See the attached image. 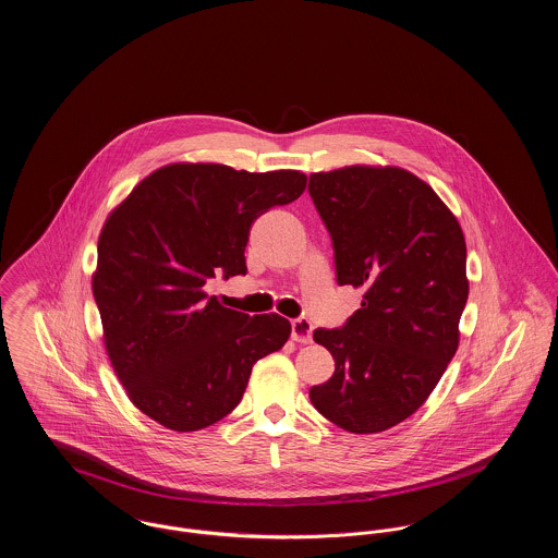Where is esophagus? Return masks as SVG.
<instances>
[{"label": "esophagus", "instance_id": "1", "mask_svg": "<svg viewBox=\"0 0 558 558\" xmlns=\"http://www.w3.org/2000/svg\"><path fill=\"white\" fill-rule=\"evenodd\" d=\"M311 332H313V324L306 317L292 319V339L296 343H308L311 341Z\"/></svg>", "mask_w": 558, "mask_h": 558}]
</instances>
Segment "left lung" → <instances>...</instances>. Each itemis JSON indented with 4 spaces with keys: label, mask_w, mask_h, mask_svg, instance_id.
I'll return each mask as SVG.
<instances>
[{
    "label": "left lung",
    "mask_w": 558,
    "mask_h": 558,
    "mask_svg": "<svg viewBox=\"0 0 558 558\" xmlns=\"http://www.w3.org/2000/svg\"><path fill=\"white\" fill-rule=\"evenodd\" d=\"M308 194L332 239L337 283L364 290L345 326L313 332L335 375L308 399L350 433H381L424 405L457 354L464 236L433 187L397 166L315 172Z\"/></svg>",
    "instance_id": "8db88e82"
}]
</instances>
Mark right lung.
Masks as SVG:
<instances>
[{
	"instance_id": "obj_1",
	"label": "right lung",
	"mask_w": 558,
	"mask_h": 558,
	"mask_svg": "<svg viewBox=\"0 0 558 558\" xmlns=\"http://www.w3.org/2000/svg\"><path fill=\"white\" fill-rule=\"evenodd\" d=\"M304 187L299 170L170 163L108 215L94 275L104 345L130 401L161 426L190 433L226 417L255 362L290 339L286 317H250L203 288L215 272L245 275L255 219Z\"/></svg>"
}]
</instances>
